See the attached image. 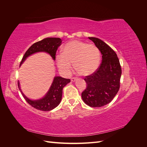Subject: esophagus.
Listing matches in <instances>:
<instances>
[{"label": "esophagus", "instance_id": "obj_1", "mask_svg": "<svg viewBox=\"0 0 147 147\" xmlns=\"http://www.w3.org/2000/svg\"><path fill=\"white\" fill-rule=\"evenodd\" d=\"M77 78H76V77H72V78H71V81H72V82H75L77 80Z\"/></svg>", "mask_w": 147, "mask_h": 147}]
</instances>
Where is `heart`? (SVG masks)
<instances>
[{
	"mask_svg": "<svg viewBox=\"0 0 147 147\" xmlns=\"http://www.w3.org/2000/svg\"><path fill=\"white\" fill-rule=\"evenodd\" d=\"M100 51L95 45L74 40L66 43L62 55L56 57L58 67L65 74H69L74 63L76 70L83 75L92 74L100 62Z\"/></svg>",
	"mask_w": 147,
	"mask_h": 147,
	"instance_id": "obj_1",
	"label": "heart"
}]
</instances>
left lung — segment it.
<instances>
[{
    "label": "left lung",
    "mask_w": 147,
    "mask_h": 147,
    "mask_svg": "<svg viewBox=\"0 0 147 147\" xmlns=\"http://www.w3.org/2000/svg\"><path fill=\"white\" fill-rule=\"evenodd\" d=\"M88 38L100 50L102 62L94 72L84 78L87 86L82 93V97L88 105L100 107L110 103L118 92L121 68L113 49L98 38Z\"/></svg>",
    "instance_id": "obj_1"
}]
</instances>
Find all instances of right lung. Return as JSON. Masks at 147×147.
<instances>
[{"label":"right lung","instance_id":"obj_1","mask_svg":"<svg viewBox=\"0 0 147 147\" xmlns=\"http://www.w3.org/2000/svg\"><path fill=\"white\" fill-rule=\"evenodd\" d=\"M61 43L62 40L60 38L50 37L44 38L40 41L34 43L25 53L20 66L27 58V57L35 53L40 51L49 53L53 59L55 60L56 51L57 48L61 45ZM69 82H70V79L64 78L61 77H55L50 90L48 91L46 96L43 98L37 100H30L24 96L20 88L19 82H18V86L26 102L32 107L41 111H50L56 107L59 104L62 99L63 88Z\"/></svg>","mask_w":147,"mask_h":147}]
</instances>
